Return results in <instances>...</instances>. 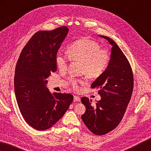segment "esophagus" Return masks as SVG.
<instances>
[{"instance_id": "1", "label": "esophagus", "mask_w": 151, "mask_h": 151, "mask_svg": "<svg viewBox=\"0 0 151 151\" xmlns=\"http://www.w3.org/2000/svg\"><path fill=\"white\" fill-rule=\"evenodd\" d=\"M81 101V98L78 96H74V101L75 102H78Z\"/></svg>"}]
</instances>
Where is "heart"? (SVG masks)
Instances as JSON below:
<instances>
[{"mask_svg": "<svg viewBox=\"0 0 151 151\" xmlns=\"http://www.w3.org/2000/svg\"><path fill=\"white\" fill-rule=\"evenodd\" d=\"M66 55L71 60L83 63L82 72L91 78H98L104 73L108 67L110 56L106 50L100 49L96 42L90 39H83L76 40L68 46ZM56 64L59 70H64L67 67L68 58L58 53L56 56ZM70 83L75 89H78L79 85L86 82L82 80L70 79Z\"/></svg>", "mask_w": 151, "mask_h": 151, "instance_id": "b5f03b06", "label": "heart"}]
</instances>
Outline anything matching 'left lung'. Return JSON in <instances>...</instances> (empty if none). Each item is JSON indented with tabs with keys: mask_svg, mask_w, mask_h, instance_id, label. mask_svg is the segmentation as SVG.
I'll return each instance as SVG.
<instances>
[{
	"mask_svg": "<svg viewBox=\"0 0 151 151\" xmlns=\"http://www.w3.org/2000/svg\"><path fill=\"white\" fill-rule=\"evenodd\" d=\"M112 45L111 59L106 70L91 85L99 89L101 96L96 105L92 100L83 97L86 107L81 116L86 127L96 135H103L114 130L123 118L133 90V75L129 60L116 42L105 36H100Z\"/></svg>",
	"mask_w": 151,
	"mask_h": 151,
	"instance_id": "left-lung-1",
	"label": "left lung"
}]
</instances>
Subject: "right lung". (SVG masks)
<instances>
[{"label": "right lung", "mask_w": 151, "mask_h": 151, "mask_svg": "<svg viewBox=\"0 0 151 151\" xmlns=\"http://www.w3.org/2000/svg\"><path fill=\"white\" fill-rule=\"evenodd\" d=\"M67 27L36 32L22 49L14 73V92L20 113L39 131L52 127L72 103L70 94L47 88V78L57 69L56 56L68 34Z\"/></svg>", "instance_id": "1"}]
</instances>
